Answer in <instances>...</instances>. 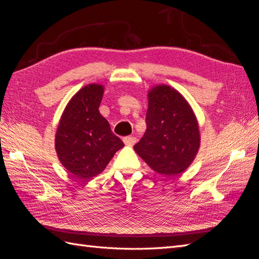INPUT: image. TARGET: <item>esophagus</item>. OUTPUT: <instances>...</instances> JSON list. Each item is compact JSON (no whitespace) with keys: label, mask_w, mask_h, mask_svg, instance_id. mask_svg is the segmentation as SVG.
<instances>
[{"label":"esophagus","mask_w":259,"mask_h":259,"mask_svg":"<svg viewBox=\"0 0 259 259\" xmlns=\"http://www.w3.org/2000/svg\"><path fill=\"white\" fill-rule=\"evenodd\" d=\"M123 142H124V145H126V146H134L137 142V138H136V137H131V136L124 137Z\"/></svg>","instance_id":"esophagus-1"}]
</instances>
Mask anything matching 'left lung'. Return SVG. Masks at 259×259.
<instances>
[{
  "mask_svg": "<svg viewBox=\"0 0 259 259\" xmlns=\"http://www.w3.org/2000/svg\"><path fill=\"white\" fill-rule=\"evenodd\" d=\"M148 99L147 130L135 151L158 174L184 172L200 145L195 114L184 97L168 85L152 88Z\"/></svg>",
  "mask_w": 259,
  "mask_h": 259,
  "instance_id": "obj_1",
  "label": "left lung"
}]
</instances>
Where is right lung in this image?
Segmentation results:
<instances>
[{
	"label": "right lung",
	"mask_w": 259,
	"mask_h": 259,
	"mask_svg": "<svg viewBox=\"0 0 259 259\" xmlns=\"http://www.w3.org/2000/svg\"><path fill=\"white\" fill-rule=\"evenodd\" d=\"M103 87L89 84L71 99L60 120L56 150L63 166L81 179L102 172L124 145L99 112Z\"/></svg>",
	"instance_id": "add662e5"
}]
</instances>
